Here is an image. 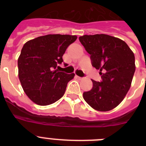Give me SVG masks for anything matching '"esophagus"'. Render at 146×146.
Segmentation results:
<instances>
[{
  "label": "esophagus",
  "instance_id": "34e87169",
  "mask_svg": "<svg viewBox=\"0 0 146 146\" xmlns=\"http://www.w3.org/2000/svg\"><path fill=\"white\" fill-rule=\"evenodd\" d=\"M77 77L78 78L79 80H82L83 79V77H79V76H77Z\"/></svg>",
  "mask_w": 146,
  "mask_h": 146
}]
</instances>
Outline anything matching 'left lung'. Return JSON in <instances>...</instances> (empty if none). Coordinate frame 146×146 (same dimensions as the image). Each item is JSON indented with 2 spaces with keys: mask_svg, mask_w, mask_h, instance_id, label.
Returning <instances> with one entry per match:
<instances>
[{
  "mask_svg": "<svg viewBox=\"0 0 146 146\" xmlns=\"http://www.w3.org/2000/svg\"><path fill=\"white\" fill-rule=\"evenodd\" d=\"M79 39L102 79L101 82L91 80L92 89L83 93V98L96 110H111L131 87L136 68L135 55L124 41L110 35H84Z\"/></svg>",
  "mask_w": 146,
  "mask_h": 146,
  "instance_id": "left-lung-1",
  "label": "left lung"
}]
</instances>
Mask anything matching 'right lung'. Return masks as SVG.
<instances>
[{
    "instance_id": "right-lung-1",
    "label": "right lung",
    "mask_w": 146,
    "mask_h": 146,
    "mask_svg": "<svg viewBox=\"0 0 146 146\" xmlns=\"http://www.w3.org/2000/svg\"><path fill=\"white\" fill-rule=\"evenodd\" d=\"M77 36L48 34L29 40L18 58V76L28 97L35 104H53L64 96L75 74L58 72V64Z\"/></svg>"
}]
</instances>
